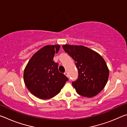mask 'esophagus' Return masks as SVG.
<instances>
[{
  "mask_svg": "<svg viewBox=\"0 0 127 127\" xmlns=\"http://www.w3.org/2000/svg\"><path fill=\"white\" fill-rule=\"evenodd\" d=\"M64 74L65 75V76L67 77H68L69 76H68V72H65V73H64Z\"/></svg>",
  "mask_w": 127,
  "mask_h": 127,
  "instance_id": "obj_1",
  "label": "esophagus"
}]
</instances>
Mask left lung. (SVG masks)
<instances>
[{
    "label": "left lung",
    "instance_id": "1",
    "mask_svg": "<svg viewBox=\"0 0 127 127\" xmlns=\"http://www.w3.org/2000/svg\"><path fill=\"white\" fill-rule=\"evenodd\" d=\"M62 47L78 68V78L72 83L77 93L87 97L97 95L105 87L109 75L103 58L84 46L66 44Z\"/></svg>",
    "mask_w": 127,
    "mask_h": 127
}]
</instances>
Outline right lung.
Listing matches in <instances>:
<instances>
[{
	"instance_id": "add662e5",
	"label": "right lung",
	"mask_w": 127,
	"mask_h": 127,
	"mask_svg": "<svg viewBox=\"0 0 127 127\" xmlns=\"http://www.w3.org/2000/svg\"><path fill=\"white\" fill-rule=\"evenodd\" d=\"M60 45H46L33 54L25 69L26 86L32 94L41 99H49L58 94L68 78L58 70L53 61Z\"/></svg>"
}]
</instances>
